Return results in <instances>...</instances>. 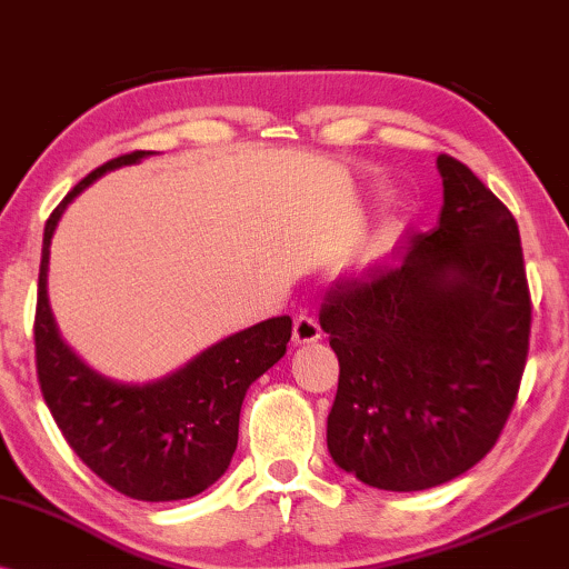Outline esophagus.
<instances>
[{
  "mask_svg": "<svg viewBox=\"0 0 569 569\" xmlns=\"http://www.w3.org/2000/svg\"><path fill=\"white\" fill-rule=\"evenodd\" d=\"M320 336L322 328L320 322H317V317L299 315L297 320H293V340H297V343H315V340H320Z\"/></svg>",
  "mask_w": 569,
  "mask_h": 569,
  "instance_id": "obj_1",
  "label": "esophagus"
}]
</instances>
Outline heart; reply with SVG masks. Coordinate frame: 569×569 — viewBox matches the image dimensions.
Instances as JSON below:
<instances>
[{
    "label": "heart",
    "instance_id": "1",
    "mask_svg": "<svg viewBox=\"0 0 569 569\" xmlns=\"http://www.w3.org/2000/svg\"><path fill=\"white\" fill-rule=\"evenodd\" d=\"M380 247V241H372V244H367V249H363V257H369V254H375V249Z\"/></svg>",
    "mask_w": 569,
    "mask_h": 569
}]
</instances>
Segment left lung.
<instances>
[{"label":"left lung","mask_w":569,"mask_h":569,"mask_svg":"<svg viewBox=\"0 0 569 569\" xmlns=\"http://www.w3.org/2000/svg\"><path fill=\"white\" fill-rule=\"evenodd\" d=\"M445 206L390 262L340 278L320 325L340 375L328 450L388 491L439 487L495 448L531 338L520 231L502 200L439 156Z\"/></svg>","instance_id":"left-lung-1"}]
</instances>
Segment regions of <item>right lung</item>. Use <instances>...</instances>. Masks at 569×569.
<instances>
[{"label": "right lung", "mask_w": 569, "mask_h": 569, "mask_svg": "<svg viewBox=\"0 0 569 569\" xmlns=\"http://www.w3.org/2000/svg\"><path fill=\"white\" fill-rule=\"evenodd\" d=\"M146 156L150 150H132L98 166L49 216L38 270L36 372L59 431L98 479L124 497L171 502L200 495L226 473L237 450L241 400L286 353L291 317H272L223 338L150 385L106 380L64 346L47 297L49 244L59 218L101 173Z\"/></svg>", "instance_id": "add662e5"}]
</instances>
